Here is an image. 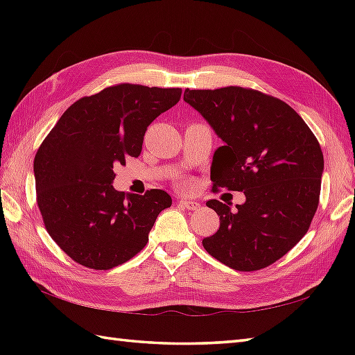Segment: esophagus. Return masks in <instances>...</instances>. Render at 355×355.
Instances as JSON below:
<instances>
[{
	"instance_id": "34e87169",
	"label": "esophagus",
	"mask_w": 355,
	"mask_h": 355,
	"mask_svg": "<svg viewBox=\"0 0 355 355\" xmlns=\"http://www.w3.org/2000/svg\"><path fill=\"white\" fill-rule=\"evenodd\" d=\"M178 205L183 206L187 210H197L200 207L198 202L197 201H192V200H180Z\"/></svg>"
}]
</instances>
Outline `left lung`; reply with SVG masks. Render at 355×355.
<instances>
[{
	"mask_svg": "<svg viewBox=\"0 0 355 355\" xmlns=\"http://www.w3.org/2000/svg\"><path fill=\"white\" fill-rule=\"evenodd\" d=\"M183 99L224 143L210 166L214 191L245 195L235 210L218 200L206 202L220 216V229L202 247L233 270L268 267L304 238L318 210V139L290 105L256 89L187 88Z\"/></svg>",
	"mask_w": 355,
	"mask_h": 355,
	"instance_id": "obj_1",
	"label": "left lung"
}]
</instances>
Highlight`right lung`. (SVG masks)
<instances>
[{
  "instance_id": "right-lung-1",
  "label": "right lung",
  "mask_w": 355,
  "mask_h": 355,
  "mask_svg": "<svg viewBox=\"0 0 355 355\" xmlns=\"http://www.w3.org/2000/svg\"><path fill=\"white\" fill-rule=\"evenodd\" d=\"M182 97V88L120 84L82 97L67 110L33 162L36 198L53 241L80 266L110 270L148 243L172 198L112 187L114 166L139 157L143 135Z\"/></svg>"
}]
</instances>
